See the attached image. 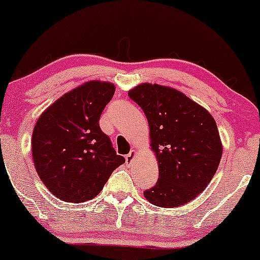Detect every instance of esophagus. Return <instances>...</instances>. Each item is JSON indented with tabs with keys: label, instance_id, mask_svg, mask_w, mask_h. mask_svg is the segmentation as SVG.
Masks as SVG:
<instances>
[{
	"label": "esophagus",
	"instance_id": "obj_1",
	"mask_svg": "<svg viewBox=\"0 0 260 260\" xmlns=\"http://www.w3.org/2000/svg\"><path fill=\"white\" fill-rule=\"evenodd\" d=\"M136 150H131L129 154H127L126 156H125V161H126V165H131V163H133V161H134V157L135 156H136Z\"/></svg>",
	"mask_w": 260,
	"mask_h": 260
}]
</instances>
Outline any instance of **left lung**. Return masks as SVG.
Returning <instances> with one entry per match:
<instances>
[{
	"mask_svg": "<svg viewBox=\"0 0 260 260\" xmlns=\"http://www.w3.org/2000/svg\"><path fill=\"white\" fill-rule=\"evenodd\" d=\"M129 97L147 117L158 161V180L144 190L145 199L166 208L191 201L211 182L221 159L214 118L182 92L162 85L141 84Z\"/></svg>",
	"mask_w": 260,
	"mask_h": 260,
	"instance_id": "left-lung-1",
	"label": "left lung"
}]
</instances>
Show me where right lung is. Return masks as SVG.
Returning <instances> with one entry per match:
<instances>
[{
    "mask_svg": "<svg viewBox=\"0 0 260 260\" xmlns=\"http://www.w3.org/2000/svg\"><path fill=\"white\" fill-rule=\"evenodd\" d=\"M110 83L88 81L63 94L35 124L31 155L49 191L66 202L97 197L125 158L99 126L101 115L115 93Z\"/></svg>",
    "mask_w": 260,
    "mask_h": 260,
    "instance_id": "add662e5",
    "label": "right lung"
}]
</instances>
